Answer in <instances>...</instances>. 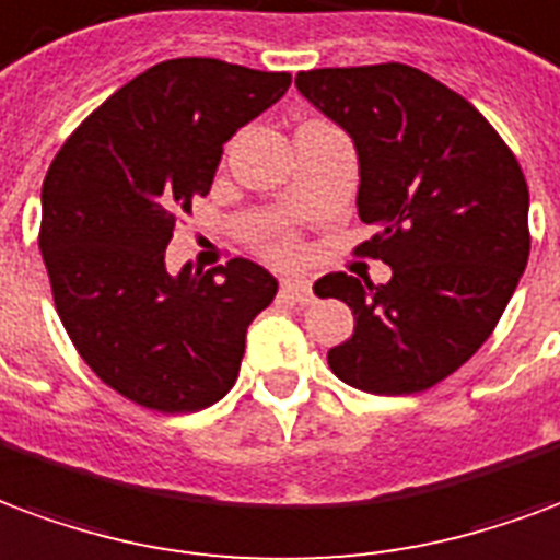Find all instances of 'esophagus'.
<instances>
[{
    "mask_svg": "<svg viewBox=\"0 0 560 560\" xmlns=\"http://www.w3.org/2000/svg\"><path fill=\"white\" fill-rule=\"evenodd\" d=\"M281 293H284L288 300L300 302V305H312L314 302L312 281L308 279H284L281 281Z\"/></svg>",
    "mask_w": 560,
    "mask_h": 560,
    "instance_id": "34e87169",
    "label": "esophagus"
}]
</instances>
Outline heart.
<instances>
[{"instance_id": "obj_1", "label": "heart", "mask_w": 560, "mask_h": 560, "mask_svg": "<svg viewBox=\"0 0 560 560\" xmlns=\"http://www.w3.org/2000/svg\"><path fill=\"white\" fill-rule=\"evenodd\" d=\"M291 248V240H279V243H276V252H279V255H288Z\"/></svg>"}]
</instances>
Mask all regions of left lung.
Here are the masks:
<instances>
[{
  "instance_id": "left-lung-1",
  "label": "left lung",
  "mask_w": 560,
  "mask_h": 560,
  "mask_svg": "<svg viewBox=\"0 0 560 560\" xmlns=\"http://www.w3.org/2000/svg\"><path fill=\"white\" fill-rule=\"evenodd\" d=\"M302 97L359 153L355 248L392 267L385 284L329 272L314 284L353 308L329 350L338 380L371 395H416L466 364L492 335L528 264V184L492 124L409 65L296 73Z\"/></svg>"
}]
</instances>
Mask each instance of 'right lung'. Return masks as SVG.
Returning <instances> with one entry per match:
<instances>
[{
    "instance_id": "right-lung-1",
    "label": "right lung",
    "mask_w": 560,
    "mask_h": 560,
    "mask_svg": "<svg viewBox=\"0 0 560 560\" xmlns=\"http://www.w3.org/2000/svg\"><path fill=\"white\" fill-rule=\"evenodd\" d=\"M291 73L219 59L153 65L61 144L40 189V255L70 341L132 404L196 412L231 392L246 329L279 281L246 258L165 269L177 217L210 192L222 144Z\"/></svg>"
}]
</instances>
